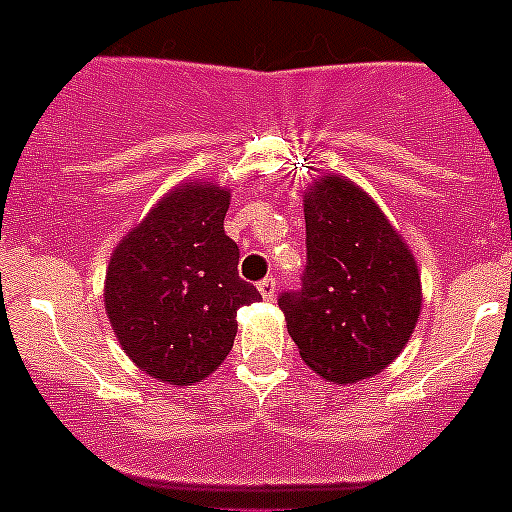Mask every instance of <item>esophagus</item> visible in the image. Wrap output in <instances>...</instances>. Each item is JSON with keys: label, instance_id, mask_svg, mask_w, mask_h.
Listing matches in <instances>:
<instances>
[{"label": "esophagus", "instance_id": "esophagus-1", "mask_svg": "<svg viewBox=\"0 0 512 512\" xmlns=\"http://www.w3.org/2000/svg\"><path fill=\"white\" fill-rule=\"evenodd\" d=\"M259 292L264 299H274L276 297V279L274 276H266V279L259 281Z\"/></svg>", "mask_w": 512, "mask_h": 512}]
</instances>
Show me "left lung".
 Here are the masks:
<instances>
[{
	"label": "left lung",
	"mask_w": 512,
	"mask_h": 512,
	"mask_svg": "<svg viewBox=\"0 0 512 512\" xmlns=\"http://www.w3.org/2000/svg\"><path fill=\"white\" fill-rule=\"evenodd\" d=\"M307 269L279 307L304 363L332 383H355L398 358L421 309V279L381 208L345 177L304 195Z\"/></svg>",
	"instance_id": "left-lung-1"
}]
</instances>
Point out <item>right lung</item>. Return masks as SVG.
I'll list each match as a JSON object with an SVG mask.
<instances>
[{"instance_id": "1", "label": "right lung", "mask_w": 512, "mask_h": 512, "mask_svg": "<svg viewBox=\"0 0 512 512\" xmlns=\"http://www.w3.org/2000/svg\"><path fill=\"white\" fill-rule=\"evenodd\" d=\"M231 192L185 182L116 246L106 314L121 348L172 386L203 381L231 353L236 312L261 294L238 276L241 248L225 236Z\"/></svg>"}]
</instances>
